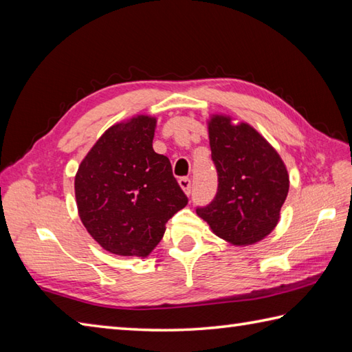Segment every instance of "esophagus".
<instances>
[{
	"label": "esophagus",
	"mask_w": 352,
	"mask_h": 352,
	"mask_svg": "<svg viewBox=\"0 0 352 352\" xmlns=\"http://www.w3.org/2000/svg\"><path fill=\"white\" fill-rule=\"evenodd\" d=\"M178 183H180V188L188 193V195H190V189H192V182L189 177H182L180 180H178Z\"/></svg>",
	"instance_id": "1"
}]
</instances>
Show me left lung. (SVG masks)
Returning a JSON list of instances; mask_svg holds the SVG:
<instances>
[{
  "label": "left lung",
  "mask_w": 352,
  "mask_h": 352,
  "mask_svg": "<svg viewBox=\"0 0 352 352\" xmlns=\"http://www.w3.org/2000/svg\"><path fill=\"white\" fill-rule=\"evenodd\" d=\"M218 190L197 213L214 234L234 245L261 241L275 228L289 192V175L278 153L248 124L227 116L208 124Z\"/></svg>",
  "instance_id": "1"
}]
</instances>
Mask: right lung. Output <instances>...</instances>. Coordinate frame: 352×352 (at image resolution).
<instances>
[{
	"label": "right lung",
	"instance_id": "obj_1",
	"mask_svg": "<svg viewBox=\"0 0 352 352\" xmlns=\"http://www.w3.org/2000/svg\"><path fill=\"white\" fill-rule=\"evenodd\" d=\"M155 119L110 126L81 162L76 198L81 222L104 250L146 257L164 223L188 204L166 155L153 149Z\"/></svg>",
	"mask_w": 352,
	"mask_h": 352
}]
</instances>
